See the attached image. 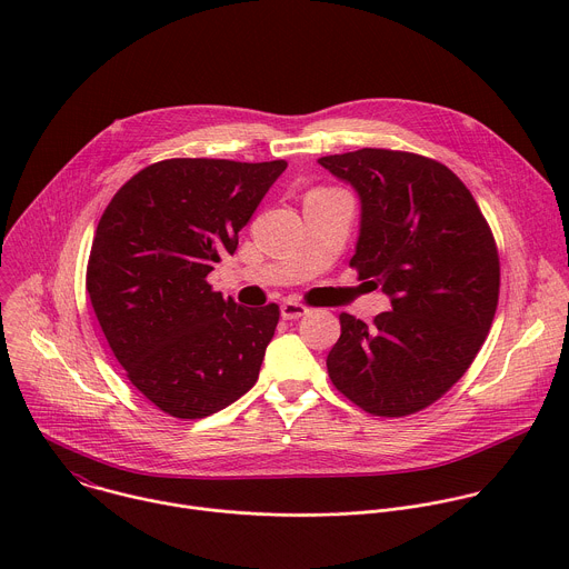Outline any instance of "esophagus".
Here are the masks:
<instances>
[{
	"mask_svg": "<svg viewBox=\"0 0 569 569\" xmlns=\"http://www.w3.org/2000/svg\"><path fill=\"white\" fill-rule=\"evenodd\" d=\"M308 315V308L303 303H297V301H283L281 303V317L283 319H299Z\"/></svg>",
	"mask_w": 569,
	"mask_h": 569,
	"instance_id": "obj_1",
	"label": "esophagus"
}]
</instances>
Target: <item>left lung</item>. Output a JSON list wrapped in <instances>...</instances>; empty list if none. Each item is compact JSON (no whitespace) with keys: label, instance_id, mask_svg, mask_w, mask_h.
Here are the masks:
<instances>
[{"label":"left lung","instance_id":"1","mask_svg":"<svg viewBox=\"0 0 569 569\" xmlns=\"http://www.w3.org/2000/svg\"><path fill=\"white\" fill-rule=\"evenodd\" d=\"M360 198L351 268L391 310L371 327L340 315L327 358L333 385L373 417H408L470 367L496 317L500 259L466 184L439 161L362 148L317 159Z\"/></svg>","mask_w":569,"mask_h":569}]
</instances>
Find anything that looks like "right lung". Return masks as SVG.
<instances>
[{"mask_svg": "<svg viewBox=\"0 0 569 569\" xmlns=\"http://www.w3.org/2000/svg\"><path fill=\"white\" fill-rule=\"evenodd\" d=\"M288 161L164 159L132 176L103 211L88 292L130 382L161 412L204 419L250 391L279 306L242 308L207 274L238 248Z\"/></svg>", "mask_w": 569, "mask_h": 569, "instance_id": "1", "label": "right lung"}]
</instances>
